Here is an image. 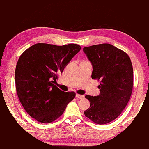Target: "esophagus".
Returning <instances> with one entry per match:
<instances>
[{
    "label": "esophagus",
    "mask_w": 149,
    "mask_h": 149,
    "mask_svg": "<svg viewBox=\"0 0 149 149\" xmlns=\"http://www.w3.org/2000/svg\"><path fill=\"white\" fill-rule=\"evenodd\" d=\"M76 97L77 98H80V99H82V98H84V95H79V94H77Z\"/></svg>",
    "instance_id": "1"
}]
</instances>
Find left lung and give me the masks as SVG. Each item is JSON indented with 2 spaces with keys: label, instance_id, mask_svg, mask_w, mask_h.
Wrapping results in <instances>:
<instances>
[{
  "label": "left lung",
  "instance_id": "8db88e82",
  "mask_svg": "<svg viewBox=\"0 0 149 149\" xmlns=\"http://www.w3.org/2000/svg\"><path fill=\"white\" fill-rule=\"evenodd\" d=\"M83 51L92 64L91 77L101 82L99 95L84 97L90 101L84 115L97 124H107L120 115L131 96V61L126 52L107 43L84 47Z\"/></svg>",
  "mask_w": 149,
  "mask_h": 149
}]
</instances>
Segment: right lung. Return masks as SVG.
Masks as SVG:
<instances>
[{"instance_id": "1", "label": "right lung", "mask_w": 149, "mask_h": 149, "mask_svg": "<svg viewBox=\"0 0 149 149\" xmlns=\"http://www.w3.org/2000/svg\"><path fill=\"white\" fill-rule=\"evenodd\" d=\"M81 46L37 43L20 56L15 70L16 89L20 103L30 116L49 123L63 114L75 97L74 92H64L54 84Z\"/></svg>"}]
</instances>
